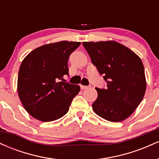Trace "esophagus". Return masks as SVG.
<instances>
[{
    "label": "esophagus",
    "mask_w": 159,
    "mask_h": 159,
    "mask_svg": "<svg viewBox=\"0 0 159 159\" xmlns=\"http://www.w3.org/2000/svg\"><path fill=\"white\" fill-rule=\"evenodd\" d=\"M80 87H81V90H85V89H87L89 87L88 86H84V85H81Z\"/></svg>",
    "instance_id": "esophagus-1"
}]
</instances>
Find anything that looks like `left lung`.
I'll return each instance as SVG.
<instances>
[{
    "label": "left lung",
    "mask_w": 159,
    "mask_h": 159,
    "mask_svg": "<svg viewBox=\"0 0 159 159\" xmlns=\"http://www.w3.org/2000/svg\"><path fill=\"white\" fill-rule=\"evenodd\" d=\"M82 45L107 82L106 89L96 88L98 97L93 103V110L108 121L125 120L140 105L146 92L141 60L117 42H84Z\"/></svg>",
    "instance_id": "1"
}]
</instances>
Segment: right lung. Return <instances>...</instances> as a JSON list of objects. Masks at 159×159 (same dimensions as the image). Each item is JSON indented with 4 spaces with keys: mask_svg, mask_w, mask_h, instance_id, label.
I'll use <instances>...</instances> for the list:
<instances>
[{
    "mask_svg": "<svg viewBox=\"0 0 159 159\" xmlns=\"http://www.w3.org/2000/svg\"><path fill=\"white\" fill-rule=\"evenodd\" d=\"M80 45L69 41L46 44L34 49L23 60L18 76V93L33 117L51 122L68 112L80 87L59 81L69 75L68 59Z\"/></svg>",
    "mask_w": 159,
    "mask_h": 159,
    "instance_id": "add662e5",
    "label": "right lung"
}]
</instances>
